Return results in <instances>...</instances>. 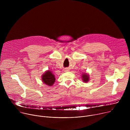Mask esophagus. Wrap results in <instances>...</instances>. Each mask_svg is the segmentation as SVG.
Masks as SVG:
<instances>
[{
    "label": "esophagus",
    "instance_id": "34e87169",
    "mask_svg": "<svg viewBox=\"0 0 130 130\" xmlns=\"http://www.w3.org/2000/svg\"><path fill=\"white\" fill-rule=\"evenodd\" d=\"M68 69H65V71H68Z\"/></svg>",
    "mask_w": 130,
    "mask_h": 130
}]
</instances>
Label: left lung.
<instances>
[{
    "label": "left lung",
    "instance_id": "obj_1",
    "mask_svg": "<svg viewBox=\"0 0 130 130\" xmlns=\"http://www.w3.org/2000/svg\"><path fill=\"white\" fill-rule=\"evenodd\" d=\"M82 79L84 83H87L89 80V76L87 73H83L82 74Z\"/></svg>",
    "mask_w": 130,
    "mask_h": 130
}]
</instances>
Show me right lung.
<instances>
[{
	"instance_id": "1",
	"label": "right lung",
	"mask_w": 130,
	"mask_h": 130,
	"mask_svg": "<svg viewBox=\"0 0 130 130\" xmlns=\"http://www.w3.org/2000/svg\"><path fill=\"white\" fill-rule=\"evenodd\" d=\"M42 81L45 84L51 86L55 82V76L51 70H46L42 76Z\"/></svg>"
}]
</instances>
